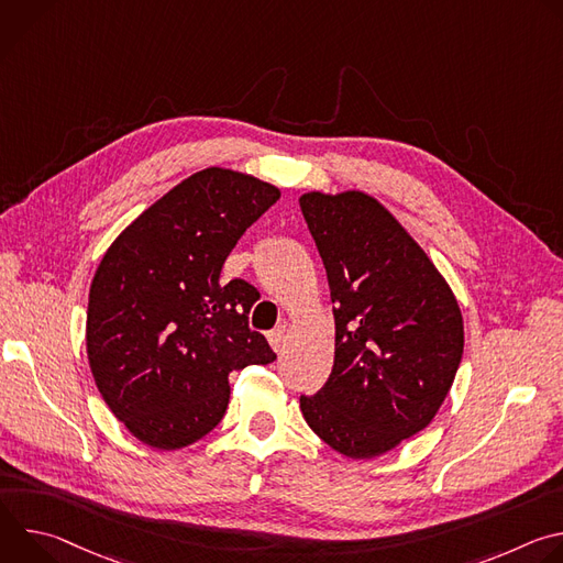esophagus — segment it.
<instances>
[{
	"instance_id": "1",
	"label": "esophagus",
	"mask_w": 563,
	"mask_h": 563,
	"mask_svg": "<svg viewBox=\"0 0 563 563\" xmlns=\"http://www.w3.org/2000/svg\"><path fill=\"white\" fill-rule=\"evenodd\" d=\"M287 336H289V330H287V325H278L276 330H272L269 332V343H272V347L276 350V352H280L283 347H285V341H287Z\"/></svg>"
}]
</instances>
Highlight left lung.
Instances as JSON below:
<instances>
[{
	"mask_svg": "<svg viewBox=\"0 0 563 563\" xmlns=\"http://www.w3.org/2000/svg\"><path fill=\"white\" fill-rule=\"evenodd\" d=\"M336 323L332 374L300 396L307 426L350 459L430 426L463 356L459 302L417 240L363 191L300 196Z\"/></svg>",
	"mask_w": 563,
	"mask_h": 563,
	"instance_id": "1",
	"label": "left lung"
}]
</instances>
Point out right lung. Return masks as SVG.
Here are the masks:
<instances>
[{"instance_id":"obj_1","label":"right lung","mask_w":563,"mask_h":563,"mask_svg":"<svg viewBox=\"0 0 563 563\" xmlns=\"http://www.w3.org/2000/svg\"><path fill=\"white\" fill-rule=\"evenodd\" d=\"M280 189L209 167L144 209L102 256L87 309V354L109 410L144 445L180 450L229 404V374L276 361L250 330L261 298L220 280L238 238Z\"/></svg>"}]
</instances>
